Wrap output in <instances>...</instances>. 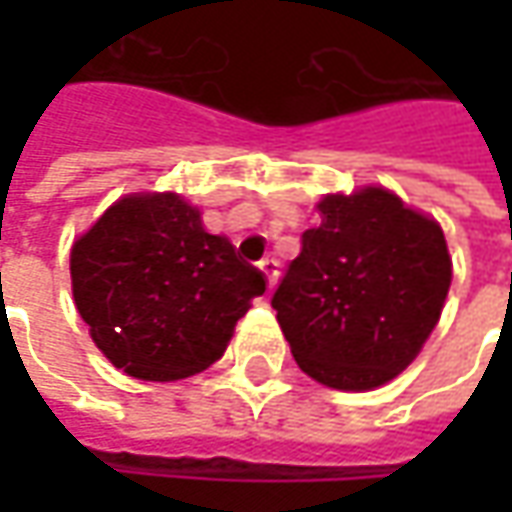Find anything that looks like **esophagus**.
Returning a JSON list of instances; mask_svg holds the SVG:
<instances>
[{"mask_svg":"<svg viewBox=\"0 0 512 512\" xmlns=\"http://www.w3.org/2000/svg\"><path fill=\"white\" fill-rule=\"evenodd\" d=\"M259 267H262V273H265L267 285L270 287L276 285V279H279V262L267 256V259H262V262H259Z\"/></svg>","mask_w":512,"mask_h":512,"instance_id":"1","label":"esophagus"}]
</instances>
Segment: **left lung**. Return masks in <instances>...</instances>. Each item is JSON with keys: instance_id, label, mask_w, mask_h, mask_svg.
Listing matches in <instances>:
<instances>
[{"instance_id": "obj_1", "label": "left lung", "mask_w": 512, "mask_h": 512, "mask_svg": "<svg viewBox=\"0 0 512 512\" xmlns=\"http://www.w3.org/2000/svg\"><path fill=\"white\" fill-rule=\"evenodd\" d=\"M270 305L310 379L373 390L413 362L442 316L453 267L442 227L384 187L319 202Z\"/></svg>"}]
</instances>
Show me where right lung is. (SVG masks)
<instances>
[{
  "label": "right lung",
  "instance_id": "right-lung-1",
  "mask_svg": "<svg viewBox=\"0 0 512 512\" xmlns=\"http://www.w3.org/2000/svg\"><path fill=\"white\" fill-rule=\"evenodd\" d=\"M70 279L96 347L148 382L187 379L222 359L236 322L267 285L176 193L110 205L73 242Z\"/></svg>",
  "mask_w": 512,
  "mask_h": 512
}]
</instances>
